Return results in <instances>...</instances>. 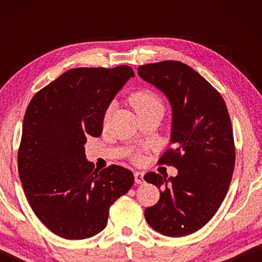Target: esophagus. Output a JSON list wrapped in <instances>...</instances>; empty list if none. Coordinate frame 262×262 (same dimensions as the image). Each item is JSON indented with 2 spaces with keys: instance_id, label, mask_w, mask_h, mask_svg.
Listing matches in <instances>:
<instances>
[{
  "instance_id": "obj_1",
  "label": "esophagus",
  "mask_w": 262,
  "mask_h": 262,
  "mask_svg": "<svg viewBox=\"0 0 262 262\" xmlns=\"http://www.w3.org/2000/svg\"><path fill=\"white\" fill-rule=\"evenodd\" d=\"M135 181L138 185L144 184V174L142 171H135Z\"/></svg>"
}]
</instances>
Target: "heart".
Segmentation results:
<instances>
[{
  "instance_id": "obj_1",
  "label": "heart",
  "mask_w": 262,
  "mask_h": 262,
  "mask_svg": "<svg viewBox=\"0 0 262 262\" xmlns=\"http://www.w3.org/2000/svg\"><path fill=\"white\" fill-rule=\"evenodd\" d=\"M132 107L137 113L145 112L149 110H161L163 112V102L159 96L150 91H138L134 93L130 98Z\"/></svg>"
}]
</instances>
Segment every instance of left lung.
<instances>
[{
  "mask_svg": "<svg viewBox=\"0 0 262 262\" xmlns=\"http://www.w3.org/2000/svg\"><path fill=\"white\" fill-rule=\"evenodd\" d=\"M138 75L170 103L173 149L160 162L178 169L177 177L144 175L161 194L157 204L145 209V220L164 236L189 235L214 216L230 186L235 167L230 117L220 93L184 63L145 64Z\"/></svg>",
  "mask_w": 262,
  "mask_h": 262,
  "instance_id": "8db88e82",
  "label": "left lung"
}]
</instances>
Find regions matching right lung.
<instances>
[{"label": "right lung", "mask_w": 262, "mask_h": 262, "mask_svg": "<svg viewBox=\"0 0 262 262\" xmlns=\"http://www.w3.org/2000/svg\"><path fill=\"white\" fill-rule=\"evenodd\" d=\"M135 76L120 66L71 69L39 91L25 113L17 168L39 220L63 238L102 231L110 207L134 185L120 166L99 170L85 159L87 138L99 137L110 103Z\"/></svg>", "instance_id": "right-lung-1"}]
</instances>
